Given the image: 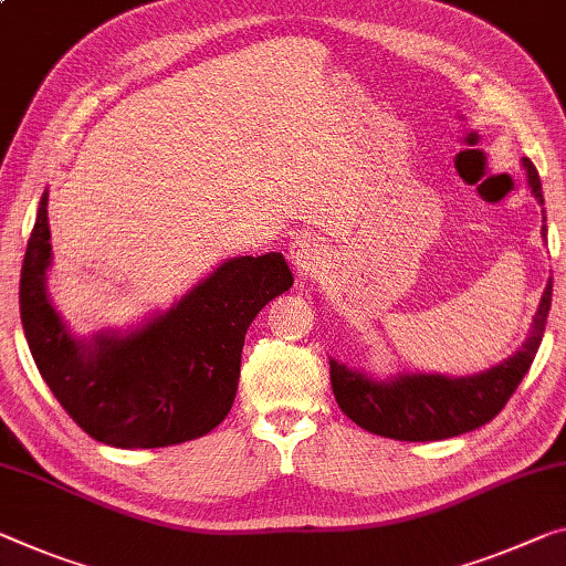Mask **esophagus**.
I'll return each instance as SVG.
<instances>
[{"mask_svg": "<svg viewBox=\"0 0 566 566\" xmlns=\"http://www.w3.org/2000/svg\"><path fill=\"white\" fill-rule=\"evenodd\" d=\"M289 258L301 273H316L318 268H324L326 263L324 248H321L313 238H306V234H303V238H293L289 248Z\"/></svg>", "mask_w": 566, "mask_h": 566, "instance_id": "obj_1", "label": "esophagus"}]
</instances>
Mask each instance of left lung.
Listing matches in <instances>:
<instances>
[{
    "label": "left lung",
    "instance_id": "left-lung-1",
    "mask_svg": "<svg viewBox=\"0 0 566 566\" xmlns=\"http://www.w3.org/2000/svg\"><path fill=\"white\" fill-rule=\"evenodd\" d=\"M526 179L538 205H544L542 179L536 167L524 159ZM546 238V228L542 224ZM552 308V281L546 283L532 332L518 352L495 367L468 377L446 374H397L389 379H371L367 374L332 364V387L342 412L359 428L392 440H446L471 432L491 422L532 367L542 344L546 316Z\"/></svg>",
    "mask_w": 566,
    "mask_h": 566
}]
</instances>
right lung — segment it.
I'll use <instances>...</instances> for the list:
<instances>
[{
  "label": "right lung",
  "instance_id": "right-lung-1",
  "mask_svg": "<svg viewBox=\"0 0 566 566\" xmlns=\"http://www.w3.org/2000/svg\"><path fill=\"white\" fill-rule=\"evenodd\" d=\"M48 192L24 253L20 316L32 359L63 410L113 448H167L214 430L234 402L253 318L293 285L281 253L242 255L128 334H71L48 295Z\"/></svg>",
  "mask_w": 566,
  "mask_h": 566
}]
</instances>
